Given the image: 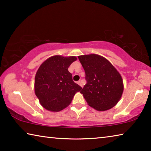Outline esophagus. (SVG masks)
<instances>
[{"instance_id":"1","label":"esophagus","mask_w":151,"mask_h":151,"mask_svg":"<svg viewBox=\"0 0 151 151\" xmlns=\"http://www.w3.org/2000/svg\"><path fill=\"white\" fill-rule=\"evenodd\" d=\"M77 83L79 85H80L82 88H83V84H82V82H81V81H78V82H77Z\"/></svg>"}]
</instances>
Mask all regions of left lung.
<instances>
[{
  "instance_id": "1",
  "label": "left lung",
  "mask_w": 151,
  "mask_h": 151,
  "mask_svg": "<svg viewBox=\"0 0 151 151\" xmlns=\"http://www.w3.org/2000/svg\"><path fill=\"white\" fill-rule=\"evenodd\" d=\"M85 72L86 84L81 91L89 106L99 111L116 105L123 92L121 75L112 64L100 55L78 57Z\"/></svg>"
}]
</instances>
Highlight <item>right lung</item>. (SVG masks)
<instances>
[{"label":"right lung","instance_id":"right-lung-1","mask_svg":"<svg viewBox=\"0 0 151 151\" xmlns=\"http://www.w3.org/2000/svg\"><path fill=\"white\" fill-rule=\"evenodd\" d=\"M75 57L53 56L46 60L35 76V91L41 105L48 111L58 112L70 104L82 88L73 81L68 68Z\"/></svg>","mask_w":151,"mask_h":151}]
</instances>
